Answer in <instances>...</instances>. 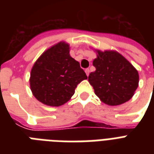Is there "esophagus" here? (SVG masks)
Here are the masks:
<instances>
[{
  "label": "esophagus",
  "instance_id": "34e87169",
  "mask_svg": "<svg viewBox=\"0 0 154 154\" xmlns=\"http://www.w3.org/2000/svg\"><path fill=\"white\" fill-rule=\"evenodd\" d=\"M85 73H86L87 76H89V72H90V71H89V69H85Z\"/></svg>",
  "mask_w": 154,
  "mask_h": 154
}]
</instances>
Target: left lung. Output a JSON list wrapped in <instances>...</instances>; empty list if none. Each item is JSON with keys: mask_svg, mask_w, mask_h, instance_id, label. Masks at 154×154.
Here are the masks:
<instances>
[{"mask_svg": "<svg viewBox=\"0 0 154 154\" xmlns=\"http://www.w3.org/2000/svg\"><path fill=\"white\" fill-rule=\"evenodd\" d=\"M93 61L96 70L89 82L99 99L108 105H122L132 98L138 87L139 74L134 65L118 52L96 49Z\"/></svg>", "mask_w": 154, "mask_h": 154, "instance_id": "1", "label": "left lung"}]
</instances>
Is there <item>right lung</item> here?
<instances>
[{
	"mask_svg": "<svg viewBox=\"0 0 154 154\" xmlns=\"http://www.w3.org/2000/svg\"><path fill=\"white\" fill-rule=\"evenodd\" d=\"M69 45L60 42L45 50L30 73L32 95L44 105L57 107L69 101L77 85L87 79L78 61L69 54Z\"/></svg>",
	"mask_w": 154,
	"mask_h": 154,
	"instance_id": "add662e5",
	"label": "right lung"
}]
</instances>
